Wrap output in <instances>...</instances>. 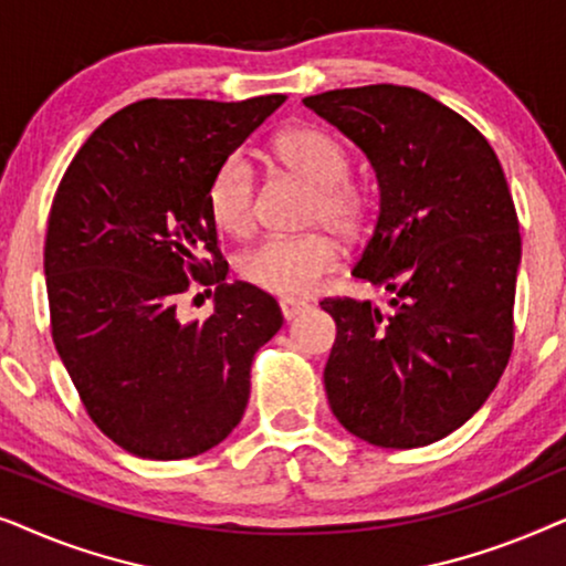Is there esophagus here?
I'll return each instance as SVG.
<instances>
[{"instance_id":"obj_1","label":"esophagus","mask_w":566,"mask_h":566,"mask_svg":"<svg viewBox=\"0 0 566 566\" xmlns=\"http://www.w3.org/2000/svg\"><path fill=\"white\" fill-rule=\"evenodd\" d=\"M306 308H308L306 301H296V298H283V301H281V312H283V319H285V322L296 319V316L304 314Z\"/></svg>"}]
</instances>
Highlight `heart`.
<instances>
[{
  "label": "heart",
  "mask_w": 566,
  "mask_h": 566,
  "mask_svg": "<svg viewBox=\"0 0 566 566\" xmlns=\"http://www.w3.org/2000/svg\"><path fill=\"white\" fill-rule=\"evenodd\" d=\"M275 159L291 175L312 185L308 221H324L343 237H355L366 223V198L347 180V157L335 138L316 128H291L275 138ZM206 208L216 229L244 237L254 221V172L244 154H229L213 169L206 188ZM339 262L329 231L298 237H268L237 262L239 275L254 289L275 296H304Z\"/></svg>",
  "instance_id": "obj_1"
}]
</instances>
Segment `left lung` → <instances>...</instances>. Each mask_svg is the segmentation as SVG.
I'll return each mask as SVG.
<instances>
[{
	"mask_svg": "<svg viewBox=\"0 0 566 566\" xmlns=\"http://www.w3.org/2000/svg\"><path fill=\"white\" fill-rule=\"evenodd\" d=\"M366 154L378 219L353 275L391 293L324 298L337 324L324 389L339 424L378 448L451 436L484 405L513 350L521 231L505 172L467 118L412 87L304 97Z\"/></svg>",
	"mask_w": 566,
	"mask_h": 566,
	"instance_id": "obj_1",
	"label": "left lung"
}]
</instances>
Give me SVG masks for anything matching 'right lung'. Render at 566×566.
<instances>
[{
    "mask_svg": "<svg viewBox=\"0 0 566 566\" xmlns=\"http://www.w3.org/2000/svg\"><path fill=\"white\" fill-rule=\"evenodd\" d=\"M283 103L142 99L84 142L59 185L43 252L53 345L92 422L128 453L190 459L242 420L252 358L283 314L227 283L206 188ZM190 276L217 283L203 323L176 314Z\"/></svg>",
    "mask_w": 566,
    "mask_h": 566,
    "instance_id": "1",
    "label": "right lung"
}]
</instances>
